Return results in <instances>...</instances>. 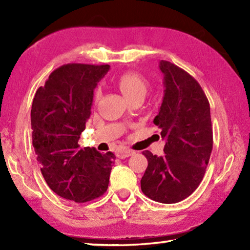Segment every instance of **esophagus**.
Here are the masks:
<instances>
[{"label": "esophagus", "mask_w": 250, "mask_h": 250, "mask_svg": "<svg viewBox=\"0 0 250 250\" xmlns=\"http://www.w3.org/2000/svg\"><path fill=\"white\" fill-rule=\"evenodd\" d=\"M133 154H134V151H132V150H130V149H121L120 151H118L117 156L119 159H125V158H128V156H131V155H133Z\"/></svg>", "instance_id": "esophagus-1"}]
</instances>
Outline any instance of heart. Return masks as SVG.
Segmentation results:
<instances>
[{
    "label": "heart",
    "mask_w": 250,
    "mask_h": 250,
    "mask_svg": "<svg viewBox=\"0 0 250 250\" xmlns=\"http://www.w3.org/2000/svg\"><path fill=\"white\" fill-rule=\"evenodd\" d=\"M118 87L129 100L135 96H146L147 90L146 80L140 74L134 71H126L121 74L117 80ZM101 96L100 89L95 91V99L98 100Z\"/></svg>",
    "instance_id": "1"
}]
</instances>
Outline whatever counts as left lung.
Returning <instances> with one entry per match:
<instances>
[{
    "label": "left lung",
    "mask_w": 250,
    "mask_h": 250,
    "mask_svg": "<svg viewBox=\"0 0 250 250\" xmlns=\"http://www.w3.org/2000/svg\"><path fill=\"white\" fill-rule=\"evenodd\" d=\"M164 96L154 125L166 140L164 154H142L147 167L141 189L151 200L173 204L185 200L204 177L213 149L209 103L195 79L170 62L161 61Z\"/></svg>",
    "instance_id": "obj_1"
}]
</instances>
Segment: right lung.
Wrapping results in <instances>:
<instances>
[{"mask_svg":"<svg viewBox=\"0 0 250 250\" xmlns=\"http://www.w3.org/2000/svg\"><path fill=\"white\" fill-rule=\"evenodd\" d=\"M109 65L67 64L37 89L31 110L33 146L50 189L84 203L104 195L116 155L82 147L78 141L90 117L94 90Z\"/></svg>","mask_w":250,"mask_h":250,"instance_id":"1","label":"right lung"}]
</instances>
